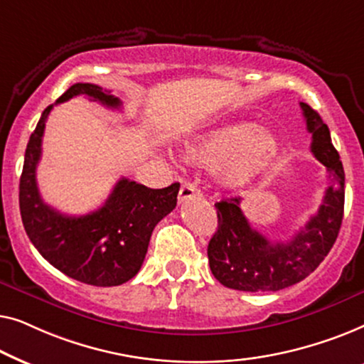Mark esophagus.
<instances>
[{
	"label": "esophagus",
	"mask_w": 364,
	"mask_h": 364,
	"mask_svg": "<svg viewBox=\"0 0 364 364\" xmlns=\"http://www.w3.org/2000/svg\"><path fill=\"white\" fill-rule=\"evenodd\" d=\"M196 197H200V191H198L193 183L183 182L181 191H178V202L183 203V202L191 200V198H196Z\"/></svg>",
	"instance_id": "34e87169"
}]
</instances>
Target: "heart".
<instances>
[{
  "instance_id": "b5f03b06",
  "label": "heart",
  "mask_w": 364,
  "mask_h": 364,
  "mask_svg": "<svg viewBox=\"0 0 364 364\" xmlns=\"http://www.w3.org/2000/svg\"><path fill=\"white\" fill-rule=\"evenodd\" d=\"M280 141L270 129L250 122H218L186 144L183 157L196 166L213 167V176L228 191L252 186L275 166Z\"/></svg>"
}]
</instances>
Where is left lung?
Here are the masks:
<instances>
[{
  "mask_svg": "<svg viewBox=\"0 0 364 364\" xmlns=\"http://www.w3.org/2000/svg\"><path fill=\"white\" fill-rule=\"evenodd\" d=\"M300 106L311 152L326 167L330 186L316 215L287 242H272L257 232L243 215L240 198L215 203L218 228L208 242V263L213 277L232 290L278 291L295 285L316 270L336 242L345 208V171L320 114L305 102Z\"/></svg>",
  "mask_w": 364,
  "mask_h": 364,
  "instance_id": "1",
  "label": "left lung"
}]
</instances>
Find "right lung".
Here are the masks:
<instances>
[{
    "mask_svg": "<svg viewBox=\"0 0 364 364\" xmlns=\"http://www.w3.org/2000/svg\"><path fill=\"white\" fill-rule=\"evenodd\" d=\"M76 96L111 109L121 107V101L111 91L89 82L73 84L56 104ZM53 107L54 104L44 109L24 154L19 178L24 230L38 252L64 275L94 287L122 285L141 270L154 227L176 208L181 183L149 188L122 177L106 203L87 215H64L49 207L39 196L36 167Z\"/></svg>",
    "mask_w": 364,
    "mask_h": 364,
    "instance_id": "1",
    "label": "right lung"
}]
</instances>
